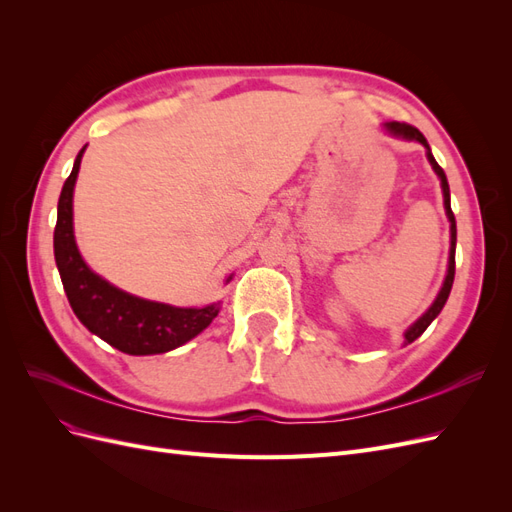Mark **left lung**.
Returning <instances> with one entry per match:
<instances>
[{"label":"left lung","mask_w":512,"mask_h":512,"mask_svg":"<svg viewBox=\"0 0 512 512\" xmlns=\"http://www.w3.org/2000/svg\"><path fill=\"white\" fill-rule=\"evenodd\" d=\"M384 130L389 132L391 136H395V138H404V141H414V143H421L423 147H425V151H427V160H429V164H431V168H433V173L438 175V179H440V185H442V196H444V211H446V218H448V222H451V252H448V269H446V277H444V282H442V288H440V292H438V297H436V301H433L431 305H429V309L427 312L418 318L414 324H410V327L406 329V333H404V339L406 342L404 344H412L416 337H421L423 333H425V329L429 327V324L438 318V314L442 312V307H444V303H446V299H448V294H451V288H453V280H455V245H457V224H455V215H453V209H451V190H448V181H446V175H444V170L440 168V164L436 162V158H433V153H431V149H429V143H427V138L418 132L414 126H408V123H399V121H386L384 123Z\"/></svg>","instance_id":"8db88e82"}]
</instances>
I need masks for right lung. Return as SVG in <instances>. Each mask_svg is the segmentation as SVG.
I'll return each mask as SVG.
<instances>
[{
  "label": "right lung",
  "instance_id": "add662e5",
  "mask_svg": "<svg viewBox=\"0 0 512 512\" xmlns=\"http://www.w3.org/2000/svg\"><path fill=\"white\" fill-rule=\"evenodd\" d=\"M85 147L76 156L72 173L61 188L53 235L55 262L72 312L91 333L132 356L164 354L188 344L220 314V301L205 307H175L141 299L91 271L76 247L72 198ZM230 280L232 275L226 284Z\"/></svg>",
  "mask_w": 512,
  "mask_h": 512
}]
</instances>
